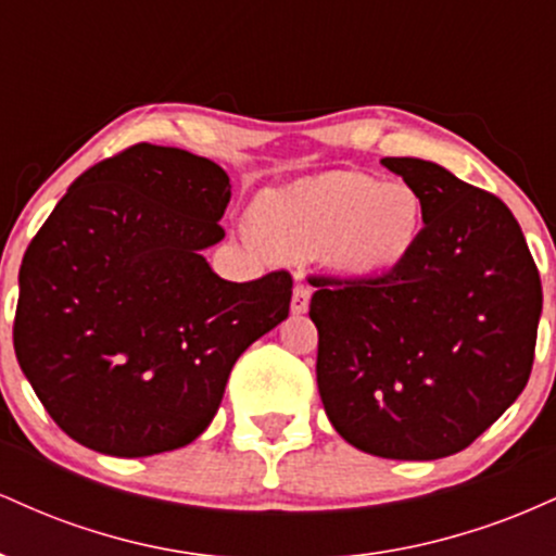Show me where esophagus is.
I'll use <instances>...</instances> for the list:
<instances>
[{
    "label": "esophagus",
    "mask_w": 556,
    "mask_h": 556,
    "mask_svg": "<svg viewBox=\"0 0 556 556\" xmlns=\"http://www.w3.org/2000/svg\"><path fill=\"white\" fill-rule=\"evenodd\" d=\"M311 305V287L308 285H295L292 290V300H290V308L292 314H305Z\"/></svg>",
    "instance_id": "34e87169"
}]
</instances>
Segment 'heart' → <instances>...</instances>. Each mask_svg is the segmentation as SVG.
<instances>
[{
  "mask_svg": "<svg viewBox=\"0 0 556 556\" xmlns=\"http://www.w3.org/2000/svg\"><path fill=\"white\" fill-rule=\"evenodd\" d=\"M258 233L292 258L318 256L342 274H381L400 266L424 235V198L410 182H379L361 172H327L271 190L258 201Z\"/></svg>",
  "mask_w": 556,
  "mask_h": 556,
  "instance_id": "b5f03b06",
  "label": "heart"
}]
</instances>
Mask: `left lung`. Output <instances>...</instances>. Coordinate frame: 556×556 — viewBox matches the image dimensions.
I'll list each match as a JSON object with an SVG mask.
<instances>
[{
	"label": "left lung",
	"instance_id": "left-lung-1",
	"mask_svg": "<svg viewBox=\"0 0 556 556\" xmlns=\"http://www.w3.org/2000/svg\"><path fill=\"white\" fill-rule=\"evenodd\" d=\"M381 164L424 198V235L379 277H314L318 394L344 442L389 460H439L473 444L526 389L541 279L500 198L424 159Z\"/></svg>",
	"mask_w": 556,
	"mask_h": 556
}]
</instances>
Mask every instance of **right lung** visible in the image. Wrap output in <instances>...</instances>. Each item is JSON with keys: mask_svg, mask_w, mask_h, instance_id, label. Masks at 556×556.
<instances>
[{"mask_svg": "<svg viewBox=\"0 0 556 556\" xmlns=\"http://www.w3.org/2000/svg\"><path fill=\"white\" fill-rule=\"evenodd\" d=\"M229 177L212 159L136 143L67 188L21 266L12 342L70 439L112 457L206 431L235 361L290 314L292 277L227 282Z\"/></svg>", "mask_w": 556, "mask_h": 556, "instance_id": "right-lung-1", "label": "right lung"}]
</instances>
